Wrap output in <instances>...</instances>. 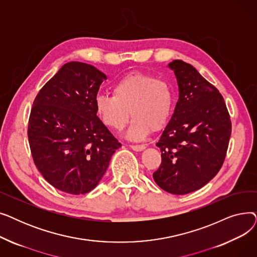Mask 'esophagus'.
Instances as JSON below:
<instances>
[{"label":"esophagus","instance_id":"34e87169","mask_svg":"<svg viewBox=\"0 0 257 257\" xmlns=\"http://www.w3.org/2000/svg\"><path fill=\"white\" fill-rule=\"evenodd\" d=\"M130 148H131L133 151H137V152H141V151L146 149V147L144 145H140V146H138V145H131Z\"/></svg>","mask_w":257,"mask_h":257}]
</instances>
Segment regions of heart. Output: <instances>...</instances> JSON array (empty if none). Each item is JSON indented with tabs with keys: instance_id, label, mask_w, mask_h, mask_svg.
I'll list each match as a JSON object with an SVG mask.
<instances>
[{
	"instance_id": "heart-1",
	"label": "heart",
	"mask_w": 257,
	"mask_h": 257,
	"mask_svg": "<svg viewBox=\"0 0 257 257\" xmlns=\"http://www.w3.org/2000/svg\"><path fill=\"white\" fill-rule=\"evenodd\" d=\"M173 104L174 94L169 83L139 72L118 79L112 86V96L98 94L94 99L100 119L116 131L127 125L131 110L133 119L126 138L133 142L145 140L151 130L163 129L171 116Z\"/></svg>"
}]
</instances>
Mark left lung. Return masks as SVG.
Wrapping results in <instances>:
<instances>
[{
    "mask_svg": "<svg viewBox=\"0 0 257 257\" xmlns=\"http://www.w3.org/2000/svg\"><path fill=\"white\" fill-rule=\"evenodd\" d=\"M177 79L179 99L156 144L161 165L154 181L174 195L195 192L220 171L231 136V120L222 94L191 64L168 65Z\"/></svg>",
    "mask_w": 257,
    "mask_h": 257,
    "instance_id": "8db88e82",
    "label": "left lung"
}]
</instances>
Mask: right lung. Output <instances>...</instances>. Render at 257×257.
Instances as JSON below:
<instances>
[{
  "instance_id": "1",
  "label": "right lung",
  "mask_w": 257,
  "mask_h": 257,
  "mask_svg": "<svg viewBox=\"0 0 257 257\" xmlns=\"http://www.w3.org/2000/svg\"><path fill=\"white\" fill-rule=\"evenodd\" d=\"M106 79L90 64L67 62L33 102L28 139L34 164L51 185L64 193L93 190L121 146L94 107Z\"/></svg>"
}]
</instances>
